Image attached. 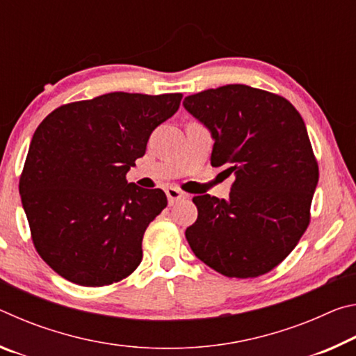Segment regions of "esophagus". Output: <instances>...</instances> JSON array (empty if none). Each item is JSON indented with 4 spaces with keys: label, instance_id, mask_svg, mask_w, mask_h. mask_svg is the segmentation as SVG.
Returning <instances> with one entry per match:
<instances>
[{
    "label": "esophagus",
    "instance_id": "1",
    "mask_svg": "<svg viewBox=\"0 0 356 356\" xmlns=\"http://www.w3.org/2000/svg\"><path fill=\"white\" fill-rule=\"evenodd\" d=\"M165 191H166V196H168V202H170L171 206H172V204H176L177 201L185 200V197H186L184 191L174 188V186H170V188H166Z\"/></svg>",
    "mask_w": 356,
    "mask_h": 356
}]
</instances>
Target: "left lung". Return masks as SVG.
<instances>
[{"label": "left lung", "instance_id": "left-lung-1", "mask_svg": "<svg viewBox=\"0 0 356 356\" xmlns=\"http://www.w3.org/2000/svg\"><path fill=\"white\" fill-rule=\"evenodd\" d=\"M185 110L212 135L210 163L236 180L227 200L195 196L191 251L229 278H256L284 261L309 225L318 168L291 102L246 84L188 95Z\"/></svg>", "mask_w": 356, "mask_h": 356}]
</instances>
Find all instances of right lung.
Returning a JSON list of instances; mask_svg holds the SVG:
<instances>
[{
	"instance_id": "obj_1",
	"label": "right lung",
	"mask_w": 356,
	"mask_h": 356,
	"mask_svg": "<svg viewBox=\"0 0 356 356\" xmlns=\"http://www.w3.org/2000/svg\"><path fill=\"white\" fill-rule=\"evenodd\" d=\"M182 94L110 92L63 105L34 131L20 177L35 250L63 278L99 287L127 278L143 236L166 207L161 190L127 182L149 136Z\"/></svg>"
}]
</instances>
